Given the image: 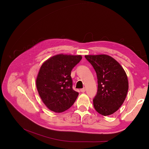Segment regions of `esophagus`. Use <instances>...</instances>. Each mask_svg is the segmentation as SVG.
<instances>
[{"label": "esophagus", "mask_w": 149, "mask_h": 149, "mask_svg": "<svg viewBox=\"0 0 149 149\" xmlns=\"http://www.w3.org/2000/svg\"><path fill=\"white\" fill-rule=\"evenodd\" d=\"M80 91H81V92H84L85 91H86V89L85 88H83V89H80Z\"/></svg>", "instance_id": "esophagus-1"}]
</instances>
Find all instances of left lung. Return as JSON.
<instances>
[{
	"label": "left lung",
	"mask_w": 149,
	"mask_h": 149,
	"mask_svg": "<svg viewBox=\"0 0 149 149\" xmlns=\"http://www.w3.org/2000/svg\"><path fill=\"white\" fill-rule=\"evenodd\" d=\"M85 58L95 69L98 79L93 106L101 115H112L126 99L129 89L126 73L118 61L107 55H88Z\"/></svg>",
	"instance_id": "8db88e82"
}]
</instances>
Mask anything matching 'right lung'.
<instances>
[{
    "mask_svg": "<svg viewBox=\"0 0 149 149\" xmlns=\"http://www.w3.org/2000/svg\"><path fill=\"white\" fill-rule=\"evenodd\" d=\"M81 56L58 54L45 61L36 79V86L43 103L49 110L60 113L71 107L79 92L72 89L71 70Z\"/></svg>",
    "mask_w": 149,
    "mask_h": 149,
    "instance_id": "1",
    "label": "right lung"
}]
</instances>
